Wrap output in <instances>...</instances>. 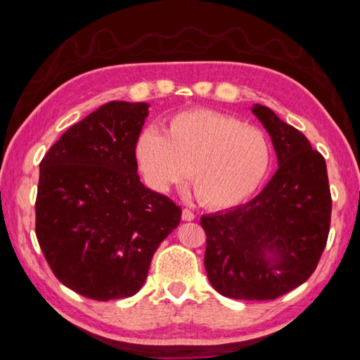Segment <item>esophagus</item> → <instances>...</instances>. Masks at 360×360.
<instances>
[{
    "label": "esophagus",
    "instance_id": "obj_1",
    "mask_svg": "<svg viewBox=\"0 0 360 360\" xmlns=\"http://www.w3.org/2000/svg\"><path fill=\"white\" fill-rule=\"evenodd\" d=\"M182 220L184 221H193L195 220V214L190 209L182 210Z\"/></svg>",
    "mask_w": 360,
    "mask_h": 360
}]
</instances>
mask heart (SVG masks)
<instances>
[{
    "label": "heart",
    "instance_id": "heart-1",
    "mask_svg": "<svg viewBox=\"0 0 360 360\" xmlns=\"http://www.w3.org/2000/svg\"><path fill=\"white\" fill-rule=\"evenodd\" d=\"M136 158L154 190L167 192L187 184L214 209H229L250 200L269 172V139L255 126L221 112L193 109L168 120L167 134L148 128L136 143Z\"/></svg>",
    "mask_w": 360,
    "mask_h": 360
}]
</instances>
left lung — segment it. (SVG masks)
<instances>
[{
    "instance_id": "8db88e82",
    "label": "left lung",
    "mask_w": 360,
    "mask_h": 360,
    "mask_svg": "<svg viewBox=\"0 0 360 360\" xmlns=\"http://www.w3.org/2000/svg\"><path fill=\"white\" fill-rule=\"evenodd\" d=\"M270 134L278 170L256 198L202 215L209 283L223 297L274 300L311 278L330 224L326 162L270 108H251Z\"/></svg>"
}]
</instances>
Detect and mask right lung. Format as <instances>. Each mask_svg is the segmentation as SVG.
I'll return each mask as SVG.
<instances>
[{
    "instance_id": "right-lung-1",
    "label": "right lung",
    "mask_w": 360,
    "mask_h": 360,
    "mask_svg": "<svg viewBox=\"0 0 360 360\" xmlns=\"http://www.w3.org/2000/svg\"><path fill=\"white\" fill-rule=\"evenodd\" d=\"M148 103L110 101L62 134L40 162L35 234L60 283L82 297L136 295L182 210L146 188L136 143Z\"/></svg>"
}]
</instances>
